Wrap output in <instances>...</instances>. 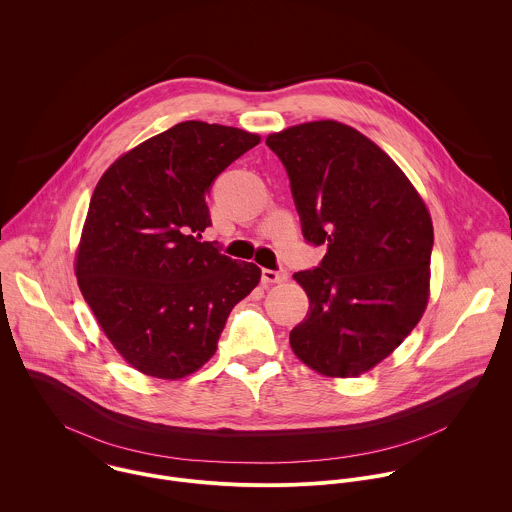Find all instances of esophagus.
<instances>
[{
    "label": "esophagus",
    "mask_w": 512,
    "mask_h": 512,
    "mask_svg": "<svg viewBox=\"0 0 512 512\" xmlns=\"http://www.w3.org/2000/svg\"><path fill=\"white\" fill-rule=\"evenodd\" d=\"M286 280H288V272H284V270H268V268L262 270L264 284H282Z\"/></svg>",
    "instance_id": "34e87169"
}]
</instances>
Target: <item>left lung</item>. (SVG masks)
Instances as JSON below:
<instances>
[{
  "mask_svg": "<svg viewBox=\"0 0 512 512\" xmlns=\"http://www.w3.org/2000/svg\"><path fill=\"white\" fill-rule=\"evenodd\" d=\"M284 163L307 244L325 246L293 278L309 297L293 353L327 376H359L420 321L434 226L400 167L351 126L321 120L266 140Z\"/></svg>",
  "mask_w": 512,
  "mask_h": 512,
  "instance_id": "1",
  "label": "left lung"
}]
</instances>
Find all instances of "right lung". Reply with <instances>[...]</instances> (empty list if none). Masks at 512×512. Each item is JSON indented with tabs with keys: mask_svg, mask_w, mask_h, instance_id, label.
<instances>
[{
	"mask_svg": "<svg viewBox=\"0 0 512 512\" xmlns=\"http://www.w3.org/2000/svg\"><path fill=\"white\" fill-rule=\"evenodd\" d=\"M256 134L181 122L134 147L98 181L76 254L80 292L116 351L140 372L183 378L217 351L260 268L201 242L220 173Z\"/></svg>",
	"mask_w": 512,
	"mask_h": 512,
	"instance_id": "1",
	"label": "right lung"
}]
</instances>
